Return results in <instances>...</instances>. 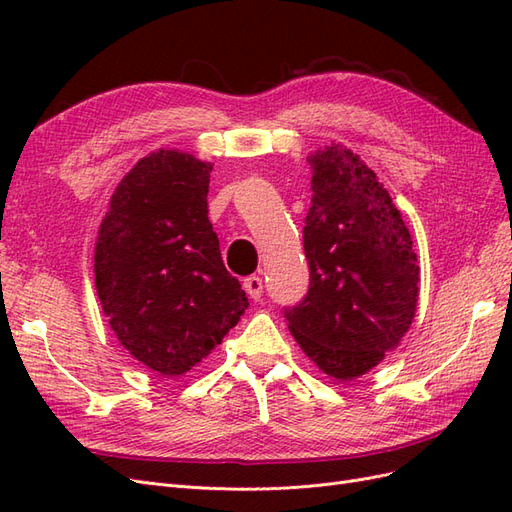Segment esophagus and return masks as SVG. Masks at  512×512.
<instances>
[{
  "label": "esophagus",
  "instance_id": "1",
  "mask_svg": "<svg viewBox=\"0 0 512 512\" xmlns=\"http://www.w3.org/2000/svg\"><path fill=\"white\" fill-rule=\"evenodd\" d=\"M243 288H245L247 294H250V299H254V301H258V299L262 297V280H260L258 275L245 277V280H243Z\"/></svg>",
  "mask_w": 512,
  "mask_h": 512
}]
</instances>
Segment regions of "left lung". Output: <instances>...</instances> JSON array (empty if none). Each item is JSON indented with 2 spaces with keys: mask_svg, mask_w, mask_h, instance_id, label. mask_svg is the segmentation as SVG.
I'll use <instances>...</instances> for the list:
<instances>
[{
  "mask_svg": "<svg viewBox=\"0 0 512 512\" xmlns=\"http://www.w3.org/2000/svg\"><path fill=\"white\" fill-rule=\"evenodd\" d=\"M307 162L314 170L303 228L309 290L284 314L309 361L339 382L354 380L408 333L421 267L393 198L356 153L331 143Z\"/></svg>",
  "mask_w": 512,
  "mask_h": 512,
  "instance_id": "8db88e82",
  "label": "left lung"
}]
</instances>
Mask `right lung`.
Returning <instances> with one entry per match:
<instances>
[{
	"instance_id": "right-lung-1",
	"label": "right lung",
	"mask_w": 512,
	"mask_h": 512,
	"mask_svg": "<svg viewBox=\"0 0 512 512\" xmlns=\"http://www.w3.org/2000/svg\"><path fill=\"white\" fill-rule=\"evenodd\" d=\"M213 164L158 149L119 181L98 230L94 273L119 344L164 378L222 344L247 297L207 218Z\"/></svg>"
}]
</instances>
